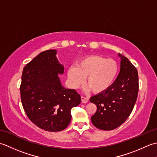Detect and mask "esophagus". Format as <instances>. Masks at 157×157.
<instances>
[{"mask_svg": "<svg viewBox=\"0 0 157 157\" xmlns=\"http://www.w3.org/2000/svg\"><path fill=\"white\" fill-rule=\"evenodd\" d=\"M81 100L82 103H86L88 102V97H84V96H81Z\"/></svg>", "mask_w": 157, "mask_h": 157, "instance_id": "1", "label": "esophagus"}]
</instances>
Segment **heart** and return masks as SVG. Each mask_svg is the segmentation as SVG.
Instances as JSON below:
<instances>
[{
    "label": "heart",
    "mask_w": 157,
    "mask_h": 157,
    "mask_svg": "<svg viewBox=\"0 0 157 157\" xmlns=\"http://www.w3.org/2000/svg\"><path fill=\"white\" fill-rule=\"evenodd\" d=\"M119 73L117 63L100 55H90L79 60L76 67L67 71L69 83L73 88H78L84 81L94 93L107 90L114 84Z\"/></svg>",
    "instance_id": "b5f03b06"
}]
</instances>
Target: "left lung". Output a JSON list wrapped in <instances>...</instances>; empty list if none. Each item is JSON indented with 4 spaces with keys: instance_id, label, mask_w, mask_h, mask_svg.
I'll list each match as a JSON object with an SVG mask.
<instances>
[{
    "instance_id": "1",
    "label": "left lung",
    "mask_w": 157,
    "mask_h": 157,
    "mask_svg": "<svg viewBox=\"0 0 157 157\" xmlns=\"http://www.w3.org/2000/svg\"><path fill=\"white\" fill-rule=\"evenodd\" d=\"M121 58L120 72L114 84L107 90L92 96L90 101L97 106L91 117L92 124L102 130H112L125 121L131 114L138 97L137 69L128 58Z\"/></svg>"
}]
</instances>
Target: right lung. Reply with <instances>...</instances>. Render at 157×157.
Listing matches in <instances>:
<instances>
[{
    "instance_id": "obj_1",
    "label": "right lung",
    "mask_w": 157,
    "mask_h": 157,
    "mask_svg": "<svg viewBox=\"0 0 157 157\" xmlns=\"http://www.w3.org/2000/svg\"><path fill=\"white\" fill-rule=\"evenodd\" d=\"M56 53V50H48L28 63L20 86L22 105L28 118L40 129L53 132L68 126L71 109L81 102L75 90L61 84L59 75L63 74L64 67Z\"/></svg>"
}]
</instances>
